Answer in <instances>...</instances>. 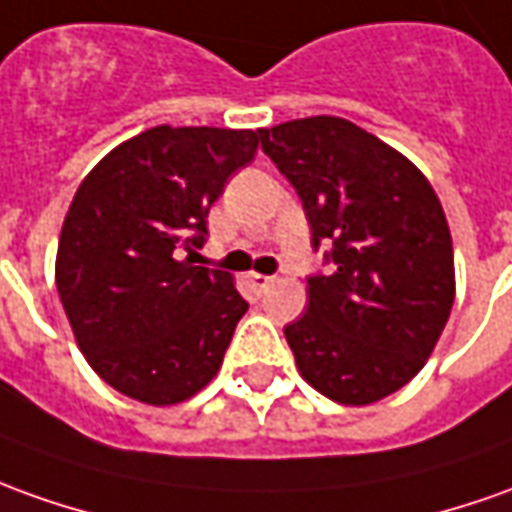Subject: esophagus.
<instances>
[{
	"instance_id": "1",
	"label": "esophagus",
	"mask_w": 512,
	"mask_h": 512,
	"mask_svg": "<svg viewBox=\"0 0 512 512\" xmlns=\"http://www.w3.org/2000/svg\"><path fill=\"white\" fill-rule=\"evenodd\" d=\"M248 278H250V287L259 292V295H262V292H267V287H273V278H270V276H259V273H250Z\"/></svg>"
}]
</instances>
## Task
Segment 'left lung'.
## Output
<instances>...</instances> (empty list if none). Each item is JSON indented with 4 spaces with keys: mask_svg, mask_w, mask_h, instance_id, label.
<instances>
[{
    "mask_svg": "<svg viewBox=\"0 0 512 512\" xmlns=\"http://www.w3.org/2000/svg\"><path fill=\"white\" fill-rule=\"evenodd\" d=\"M301 197L329 276L306 278V312L284 329L306 382L373 404L410 382L454 303V250L435 189L410 161L340 116L259 130Z\"/></svg>",
    "mask_w": 512,
    "mask_h": 512,
    "instance_id": "8db88e82",
    "label": "left lung"
}]
</instances>
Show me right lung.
Listing matches in <instances>:
<instances>
[{"instance_id":"1","label":"right lung","mask_w":512,"mask_h":512,"mask_svg":"<svg viewBox=\"0 0 512 512\" xmlns=\"http://www.w3.org/2000/svg\"><path fill=\"white\" fill-rule=\"evenodd\" d=\"M256 147L253 130L158 125L80 183L55 281L80 351L119 393L178 404L220 370L248 301L225 270L195 267L192 250L209 236L211 203Z\"/></svg>"}]
</instances>
